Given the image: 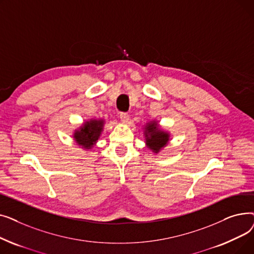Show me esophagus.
Returning <instances> with one entry per match:
<instances>
[{"label":"esophagus","instance_id":"1","mask_svg":"<svg viewBox=\"0 0 254 254\" xmlns=\"http://www.w3.org/2000/svg\"><path fill=\"white\" fill-rule=\"evenodd\" d=\"M119 117H120V119H122V122L123 123H127L128 122V119H129V116H128V114L127 113H124V112H122L119 114Z\"/></svg>","mask_w":254,"mask_h":254}]
</instances>
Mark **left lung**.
Instances as JSON below:
<instances>
[{"label": "left lung", "instance_id": "obj_1", "mask_svg": "<svg viewBox=\"0 0 254 254\" xmlns=\"http://www.w3.org/2000/svg\"><path fill=\"white\" fill-rule=\"evenodd\" d=\"M144 136L146 145L154 153H158L161 151L170 141L169 132L161 129V127L157 125V122H154V120L146 124Z\"/></svg>", "mask_w": 254, "mask_h": 254}]
</instances>
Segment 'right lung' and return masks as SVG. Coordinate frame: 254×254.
Listing matches in <instances>:
<instances>
[{"label": "right lung", "mask_w": 254, "mask_h": 254, "mask_svg": "<svg viewBox=\"0 0 254 254\" xmlns=\"http://www.w3.org/2000/svg\"><path fill=\"white\" fill-rule=\"evenodd\" d=\"M104 124V119H90L88 122H85L75 130L73 135L74 140L84 149L92 148L102 134Z\"/></svg>", "instance_id": "add662e5"}]
</instances>
